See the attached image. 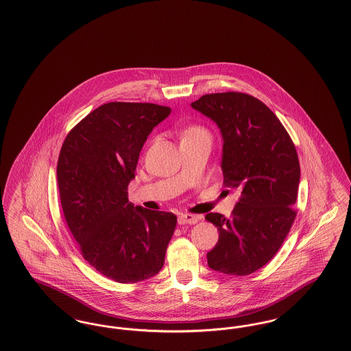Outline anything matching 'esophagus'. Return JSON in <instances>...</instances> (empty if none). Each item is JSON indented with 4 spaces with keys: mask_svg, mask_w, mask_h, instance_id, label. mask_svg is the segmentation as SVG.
Segmentation results:
<instances>
[{
    "mask_svg": "<svg viewBox=\"0 0 351 351\" xmlns=\"http://www.w3.org/2000/svg\"><path fill=\"white\" fill-rule=\"evenodd\" d=\"M199 217L195 216V215H191V213H182L179 217H178V222L179 225H195L197 223Z\"/></svg>",
    "mask_w": 351,
    "mask_h": 351,
    "instance_id": "1",
    "label": "esophagus"
}]
</instances>
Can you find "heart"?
I'll return each mask as SVG.
<instances>
[{"label":"heart","mask_w":351,"mask_h":351,"mask_svg":"<svg viewBox=\"0 0 351 351\" xmlns=\"http://www.w3.org/2000/svg\"><path fill=\"white\" fill-rule=\"evenodd\" d=\"M206 133V130L204 129V128H201V126H191V128H188L185 132L183 133V138H189V136H193V135H197V134Z\"/></svg>","instance_id":"1"}]
</instances>
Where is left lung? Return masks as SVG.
<instances>
[{"instance_id":"8db88e82","label":"left lung","mask_w":351,"mask_h":351,"mask_svg":"<svg viewBox=\"0 0 351 351\" xmlns=\"http://www.w3.org/2000/svg\"><path fill=\"white\" fill-rule=\"evenodd\" d=\"M191 105L217 123L223 138V185L241 193L230 217L205 216L218 230L208 265L226 275H250L275 256L296 218V147L279 118L250 95L210 93Z\"/></svg>"}]
</instances>
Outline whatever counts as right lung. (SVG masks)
I'll return each mask as SVG.
<instances>
[{
    "mask_svg": "<svg viewBox=\"0 0 351 351\" xmlns=\"http://www.w3.org/2000/svg\"><path fill=\"white\" fill-rule=\"evenodd\" d=\"M171 108L108 102L68 133L58 159V186L68 228L84 259L118 283H138L165 265L178 218L134 208L128 185L149 134Z\"/></svg>",
    "mask_w": 351,
    "mask_h": 351,
    "instance_id": "1",
    "label": "right lung"
}]
</instances>
